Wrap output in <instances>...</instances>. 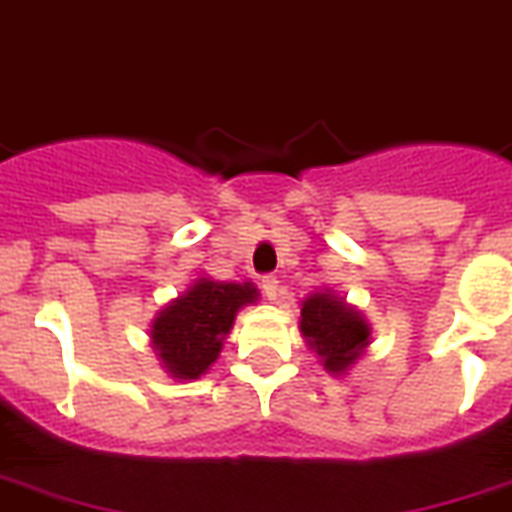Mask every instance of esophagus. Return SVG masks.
I'll return each mask as SVG.
<instances>
[{"instance_id":"34e87169","label":"esophagus","mask_w":512,"mask_h":512,"mask_svg":"<svg viewBox=\"0 0 512 512\" xmlns=\"http://www.w3.org/2000/svg\"><path fill=\"white\" fill-rule=\"evenodd\" d=\"M263 292L268 299H276L281 294V286H278V278L276 276H265L263 278Z\"/></svg>"}]
</instances>
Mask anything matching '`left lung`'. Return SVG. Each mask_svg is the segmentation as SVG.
<instances>
[{
    "mask_svg": "<svg viewBox=\"0 0 512 512\" xmlns=\"http://www.w3.org/2000/svg\"><path fill=\"white\" fill-rule=\"evenodd\" d=\"M299 331L328 373H344L371 344V326L344 299L315 292L302 302Z\"/></svg>",
    "mask_w": 512,
    "mask_h": 512,
    "instance_id": "obj_1",
    "label": "left lung"
}]
</instances>
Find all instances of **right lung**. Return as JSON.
Here are the masks:
<instances>
[{
  "mask_svg": "<svg viewBox=\"0 0 512 512\" xmlns=\"http://www.w3.org/2000/svg\"><path fill=\"white\" fill-rule=\"evenodd\" d=\"M260 297L252 284L199 278L152 323V344L173 378H199L218 360L236 313Z\"/></svg>",
  "mask_w": 512,
  "mask_h": 512,
  "instance_id": "right-lung-1",
  "label": "right lung"
}]
</instances>
